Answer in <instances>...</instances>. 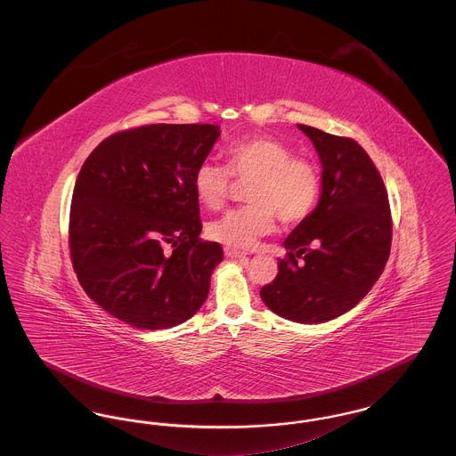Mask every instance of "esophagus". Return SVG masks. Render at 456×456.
<instances>
[{
  "label": "esophagus",
  "mask_w": 456,
  "mask_h": 456,
  "mask_svg": "<svg viewBox=\"0 0 456 456\" xmlns=\"http://www.w3.org/2000/svg\"><path fill=\"white\" fill-rule=\"evenodd\" d=\"M224 253H225V256H229V258H244V256H246L244 251H239L236 248H224Z\"/></svg>",
  "instance_id": "34e87169"
}]
</instances>
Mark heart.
I'll return each instance as SVG.
<instances>
[{
  "label": "heart",
  "mask_w": 456,
  "mask_h": 456,
  "mask_svg": "<svg viewBox=\"0 0 456 456\" xmlns=\"http://www.w3.org/2000/svg\"><path fill=\"white\" fill-rule=\"evenodd\" d=\"M246 186L249 205L207 225L208 238L227 248H251L275 229L309 217L322 193L320 167L272 136H251L227 149V167L201 162L193 175L195 195L208 210H220L236 188Z\"/></svg>",
  "instance_id": "heart-1"
}]
</instances>
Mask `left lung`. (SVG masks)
Masks as SVG:
<instances>
[{
	"label": "left lung",
	"instance_id": "1",
	"mask_svg": "<svg viewBox=\"0 0 456 456\" xmlns=\"http://www.w3.org/2000/svg\"><path fill=\"white\" fill-rule=\"evenodd\" d=\"M297 128L322 159V200L285 239L279 273L260 296L273 313L309 325L347 313L368 294L390 256L393 222L383 177L354 138Z\"/></svg>",
	"mask_w": 456,
	"mask_h": 456
}]
</instances>
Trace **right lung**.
I'll list each match as a JSON object with an SVG mask.
<instances>
[{
    "instance_id": "1",
    "label": "right lung",
    "mask_w": 456,
    "mask_h": 456,
    "mask_svg": "<svg viewBox=\"0 0 456 456\" xmlns=\"http://www.w3.org/2000/svg\"><path fill=\"white\" fill-rule=\"evenodd\" d=\"M216 125H145L102 140L75 183L68 244L84 290L145 330L190 320L205 303L222 246L200 238L193 188Z\"/></svg>"
}]
</instances>
